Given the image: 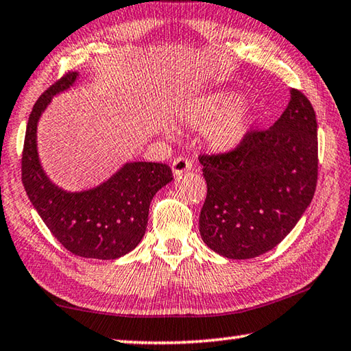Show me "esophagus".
<instances>
[{
  "label": "esophagus",
  "instance_id": "esophagus-1",
  "mask_svg": "<svg viewBox=\"0 0 351 351\" xmlns=\"http://www.w3.org/2000/svg\"><path fill=\"white\" fill-rule=\"evenodd\" d=\"M171 170H173L175 176H180V175L184 173V171L192 170V161H189L187 158L178 156L175 161L171 162Z\"/></svg>",
  "mask_w": 351,
  "mask_h": 351
}]
</instances>
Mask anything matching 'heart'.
Segmentation results:
<instances>
[{
	"mask_svg": "<svg viewBox=\"0 0 351 351\" xmlns=\"http://www.w3.org/2000/svg\"><path fill=\"white\" fill-rule=\"evenodd\" d=\"M241 104L243 97L237 93H212L184 106L181 121L195 130L210 128V145L229 152L241 144L252 123L251 110Z\"/></svg>",
	"mask_w": 351,
	"mask_h": 351,
	"instance_id": "1",
	"label": "heart"
}]
</instances>
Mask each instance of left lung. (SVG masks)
I'll use <instances>...</instances> for the list:
<instances>
[{
  "label": "left lung",
  "mask_w": 351,
  "mask_h": 351,
  "mask_svg": "<svg viewBox=\"0 0 351 351\" xmlns=\"http://www.w3.org/2000/svg\"><path fill=\"white\" fill-rule=\"evenodd\" d=\"M207 195L201 239L226 258L271 251L304 215L316 192L317 122L310 100L291 90L268 130H251L234 150L199 154Z\"/></svg>",
  "instance_id": "obj_1"
}]
</instances>
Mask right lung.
I'll use <instances>...</instances> for the list:
<instances>
[{
  "label": "right lung",
  "instance_id": "right-lung-1",
  "mask_svg": "<svg viewBox=\"0 0 351 351\" xmlns=\"http://www.w3.org/2000/svg\"><path fill=\"white\" fill-rule=\"evenodd\" d=\"M77 77L64 74L35 102L23 147L21 181L35 210L63 247L79 257L114 260L139 245L152 199L173 175L167 164L127 162L108 181L83 192H66L47 178L37 150L40 116Z\"/></svg>",
  "mask_w": 351,
  "mask_h": 351
}]
</instances>
